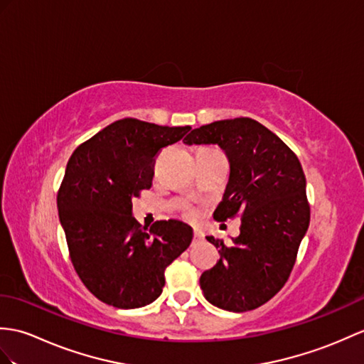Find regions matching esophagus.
Segmentation results:
<instances>
[{
	"label": "esophagus",
	"instance_id": "esophagus-1",
	"mask_svg": "<svg viewBox=\"0 0 364 364\" xmlns=\"http://www.w3.org/2000/svg\"><path fill=\"white\" fill-rule=\"evenodd\" d=\"M193 239L203 240V239H205V234H203V231H200V230H196V231H193Z\"/></svg>",
	"mask_w": 364,
	"mask_h": 364
}]
</instances>
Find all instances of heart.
<instances>
[{"label": "heart", "mask_w": 364, "mask_h": 364, "mask_svg": "<svg viewBox=\"0 0 364 364\" xmlns=\"http://www.w3.org/2000/svg\"><path fill=\"white\" fill-rule=\"evenodd\" d=\"M189 214H191V215H192V213H189Z\"/></svg>", "instance_id": "obj_1"}]
</instances>
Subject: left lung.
Here are the masks:
<instances>
[{
	"label": "left lung",
	"instance_id": "1",
	"mask_svg": "<svg viewBox=\"0 0 364 364\" xmlns=\"http://www.w3.org/2000/svg\"><path fill=\"white\" fill-rule=\"evenodd\" d=\"M184 144H217L230 159V180L214 218L242 217L239 237L218 248L217 264L200 287L213 306L228 311L260 307L289 279L310 223L306 175L298 156L267 127L250 117L215 121L193 129Z\"/></svg>",
	"mask_w": 364,
	"mask_h": 364
}]
</instances>
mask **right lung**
I'll list each match as a JSON object with an SVG mask.
<instances>
[{"instance_id":"right-lung-1","label":"right lung","mask_w":364,"mask_h":364,"mask_svg":"<svg viewBox=\"0 0 364 364\" xmlns=\"http://www.w3.org/2000/svg\"><path fill=\"white\" fill-rule=\"evenodd\" d=\"M191 130L132 117L116 121L74 150L57 196L71 262L97 299L138 309L163 293L164 269L192 242L189 225L132 215V198L150 189L155 156Z\"/></svg>"}]
</instances>
